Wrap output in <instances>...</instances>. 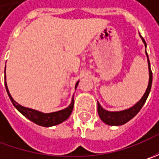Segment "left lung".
<instances>
[{"label":"left lung","instance_id":"obj_1","mask_svg":"<svg viewBox=\"0 0 159 159\" xmlns=\"http://www.w3.org/2000/svg\"><path fill=\"white\" fill-rule=\"evenodd\" d=\"M141 36V35H140ZM142 40L143 41L144 45L146 47V42L144 39L141 36ZM146 52V50H145ZM147 57H148V64H149V73H150V79H149V84H148V88L146 89L145 93H144L143 96L142 97V99L140 101L136 102L134 105L127 110H124V111H109L104 110L102 107L100 105V103L97 102V111H98V115L100 117V119L102 120V122H104L105 124L109 125H121L125 124L126 122H128L129 120H131L136 114H137L140 110L143 108L145 102L147 100L149 94L151 89V85H152V71L150 69V60H149V57L148 54L146 52Z\"/></svg>","mask_w":159,"mask_h":159}]
</instances>
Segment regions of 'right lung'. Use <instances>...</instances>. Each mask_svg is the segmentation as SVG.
<instances>
[{"instance_id": "obj_1", "label": "right lung", "mask_w": 159, "mask_h": 159, "mask_svg": "<svg viewBox=\"0 0 159 159\" xmlns=\"http://www.w3.org/2000/svg\"><path fill=\"white\" fill-rule=\"evenodd\" d=\"M6 79V76H5ZM79 84V81L76 83L75 85V89H77V86ZM5 88L7 90V93L8 95L9 96V99L11 102L13 103V105L15 106V108L19 111L22 113L25 118H27L29 120L33 121L34 123L37 124V125H41V126H52V125H56L64 122V120L68 119L70 117V115L72 112V109H73V105H74V100H73V97L71 99L70 102V104L67 108H65L64 110H61V111H58L56 112H51V113H43L38 111H35L33 109H30V108H26V107H24L18 104L12 98L11 95L9 94V89H8V86H7V83L5 81Z\"/></svg>"}]
</instances>
